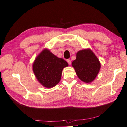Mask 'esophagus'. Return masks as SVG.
<instances>
[{
  "instance_id": "1",
  "label": "esophagus",
  "mask_w": 127,
  "mask_h": 127,
  "mask_svg": "<svg viewBox=\"0 0 127 127\" xmlns=\"http://www.w3.org/2000/svg\"><path fill=\"white\" fill-rule=\"evenodd\" d=\"M67 62H68V64H69V65H71V60H70V59H67Z\"/></svg>"
}]
</instances>
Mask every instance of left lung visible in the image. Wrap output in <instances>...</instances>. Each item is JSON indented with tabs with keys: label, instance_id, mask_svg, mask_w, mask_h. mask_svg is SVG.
<instances>
[{
	"label": "left lung",
	"instance_id": "1",
	"mask_svg": "<svg viewBox=\"0 0 127 127\" xmlns=\"http://www.w3.org/2000/svg\"><path fill=\"white\" fill-rule=\"evenodd\" d=\"M78 77L86 83H91L99 73L101 64L92 50L85 49L78 51L76 59L72 63Z\"/></svg>",
	"mask_w": 127,
	"mask_h": 127
}]
</instances>
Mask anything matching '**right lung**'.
Instances as JSON below:
<instances>
[{
	"mask_svg": "<svg viewBox=\"0 0 127 127\" xmlns=\"http://www.w3.org/2000/svg\"><path fill=\"white\" fill-rule=\"evenodd\" d=\"M68 66L65 60L58 58L47 49L37 55L33 64V71L36 78L44 87L50 88L59 83L62 71Z\"/></svg>",
	"mask_w": 127,
	"mask_h": 127,
	"instance_id": "1",
	"label": "right lung"
}]
</instances>
